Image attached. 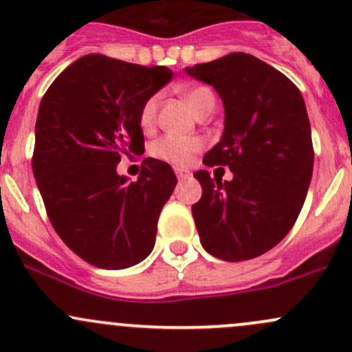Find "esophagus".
I'll list each match as a JSON object with an SVG mask.
<instances>
[{"label": "esophagus", "instance_id": "1", "mask_svg": "<svg viewBox=\"0 0 352 352\" xmlns=\"http://www.w3.org/2000/svg\"><path fill=\"white\" fill-rule=\"evenodd\" d=\"M175 175L179 177L180 180H185V179H190V177H192V172H190V170H187V168L177 167V168H175Z\"/></svg>", "mask_w": 352, "mask_h": 352}]
</instances>
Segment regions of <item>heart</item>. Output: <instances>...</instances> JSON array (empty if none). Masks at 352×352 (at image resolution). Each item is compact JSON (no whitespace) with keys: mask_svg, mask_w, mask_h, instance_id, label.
<instances>
[{"mask_svg":"<svg viewBox=\"0 0 352 352\" xmlns=\"http://www.w3.org/2000/svg\"><path fill=\"white\" fill-rule=\"evenodd\" d=\"M184 98L190 110L194 111L197 117L206 115L208 111L214 110L215 107V96L214 91L204 85H197V87L185 88ZM160 94L150 95L145 100L144 105L138 113V123H140L144 132H150L155 126L158 108H160ZM204 148V140L199 137H175V135H165V137L158 138L153 142L150 153L162 162H167L175 167H184L188 165L197 153Z\"/></svg>","mask_w":352,"mask_h":352,"instance_id":"obj_1","label":"heart"}]
</instances>
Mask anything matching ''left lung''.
<instances>
[{
  "label": "left lung",
  "mask_w": 352,
  "mask_h": 352,
  "mask_svg": "<svg viewBox=\"0 0 352 352\" xmlns=\"http://www.w3.org/2000/svg\"><path fill=\"white\" fill-rule=\"evenodd\" d=\"M185 72L217 90L226 107L222 138L204 157L229 167L230 182L199 170L192 206L200 244L227 262L249 261L279 244L299 217L314 165L311 125L299 88L247 53Z\"/></svg>",
  "instance_id": "1"
}]
</instances>
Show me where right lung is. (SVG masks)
Wrapping results in <instances>:
<instances>
[{
  "instance_id": "obj_1",
  "label": "right lung",
  "mask_w": 352,
  "mask_h": 352,
  "mask_svg": "<svg viewBox=\"0 0 352 352\" xmlns=\"http://www.w3.org/2000/svg\"><path fill=\"white\" fill-rule=\"evenodd\" d=\"M172 75L165 67L87 55L63 69L41 100L34 179L53 229L95 267H132L155 245L175 173L148 157L137 182H126L117 164L122 153L145 150L138 113Z\"/></svg>"
}]
</instances>
